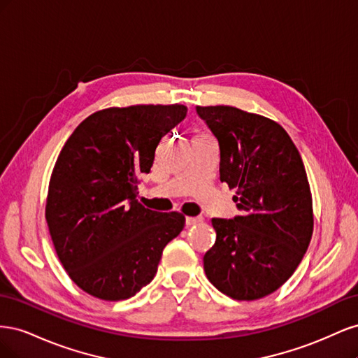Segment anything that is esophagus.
<instances>
[{
    "mask_svg": "<svg viewBox=\"0 0 358 358\" xmlns=\"http://www.w3.org/2000/svg\"><path fill=\"white\" fill-rule=\"evenodd\" d=\"M203 221V218H200V216H189V218H187L185 220V222H187V225L188 227H191V225H196V224H199V222H201Z\"/></svg>",
    "mask_w": 358,
    "mask_h": 358,
    "instance_id": "1",
    "label": "esophagus"
}]
</instances>
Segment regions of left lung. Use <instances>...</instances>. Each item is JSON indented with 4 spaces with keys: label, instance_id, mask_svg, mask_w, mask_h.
I'll use <instances>...</instances> for the list:
<instances>
[{
    "label": "left lung",
    "instance_id": "obj_1",
    "mask_svg": "<svg viewBox=\"0 0 358 358\" xmlns=\"http://www.w3.org/2000/svg\"><path fill=\"white\" fill-rule=\"evenodd\" d=\"M220 145V179L237 187L242 215L212 220L204 272L224 294L257 300L294 273L309 246L313 215L305 166L279 124L230 106H197Z\"/></svg>",
    "mask_w": 358,
    "mask_h": 358
}]
</instances>
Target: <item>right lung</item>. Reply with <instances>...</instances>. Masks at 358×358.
<instances>
[{
	"instance_id": "add662e5",
	"label": "right lung",
	"mask_w": 358,
	"mask_h": 358,
	"mask_svg": "<svg viewBox=\"0 0 358 358\" xmlns=\"http://www.w3.org/2000/svg\"><path fill=\"white\" fill-rule=\"evenodd\" d=\"M182 104L100 110L74 129L53 167L46 220L74 284L101 300L133 297L154 279L185 216L137 201L159 140L187 116Z\"/></svg>"
}]
</instances>
